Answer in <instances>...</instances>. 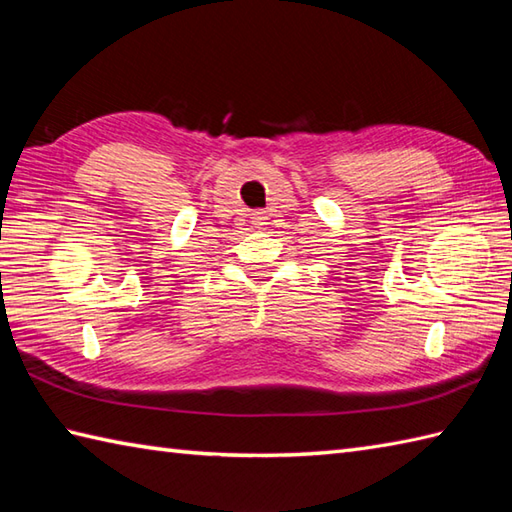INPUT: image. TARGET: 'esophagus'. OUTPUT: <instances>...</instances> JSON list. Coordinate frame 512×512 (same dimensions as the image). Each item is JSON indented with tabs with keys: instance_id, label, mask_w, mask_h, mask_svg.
I'll use <instances>...</instances> for the list:
<instances>
[{
	"instance_id": "1",
	"label": "esophagus",
	"mask_w": 512,
	"mask_h": 512,
	"mask_svg": "<svg viewBox=\"0 0 512 512\" xmlns=\"http://www.w3.org/2000/svg\"><path fill=\"white\" fill-rule=\"evenodd\" d=\"M266 220H268V217L264 213H253V226L259 228V231H262V228L268 224Z\"/></svg>"
}]
</instances>
